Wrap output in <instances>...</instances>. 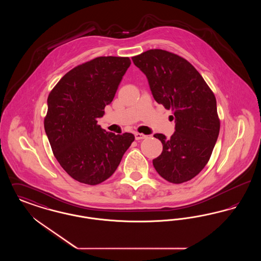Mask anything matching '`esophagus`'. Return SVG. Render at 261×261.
Masks as SVG:
<instances>
[{
	"instance_id": "1",
	"label": "esophagus",
	"mask_w": 261,
	"mask_h": 261,
	"mask_svg": "<svg viewBox=\"0 0 261 261\" xmlns=\"http://www.w3.org/2000/svg\"><path fill=\"white\" fill-rule=\"evenodd\" d=\"M146 135H144V134H141V133H135V139H136L137 141H139V140H142V139H145L146 138Z\"/></svg>"
}]
</instances>
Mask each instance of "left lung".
<instances>
[{"label": "left lung", "mask_w": 261, "mask_h": 261, "mask_svg": "<svg viewBox=\"0 0 261 261\" xmlns=\"http://www.w3.org/2000/svg\"><path fill=\"white\" fill-rule=\"evenodd\" d=\"M132 61L147 76L156 102L173 111V135H153L163 146L153 167L170 183L187 182L206 165L219 135L215 96L199 71L173 53L149 50Z\"/></svg>", "instance_id": "8db88e82"}]
</instances>
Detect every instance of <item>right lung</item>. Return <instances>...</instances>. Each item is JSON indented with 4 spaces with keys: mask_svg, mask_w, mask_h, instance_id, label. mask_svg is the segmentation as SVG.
Wrapping results in <instances>:
<instances>
[{
    "mask_svg": "<svg viewBox=\"0 0 261 261\" xmlns=\"http://www.w3.org/2000/svg\"><path fill=\"white\" fill-rule=\"evenodd\" d=\"M131 64L129 58L99 57L68 71L50 91L44 120L54 155L65 172L87 185L109 179L135 137L98 125Z\"/></svg>",
    "mask_w": 261,
    "mask_h": 261,
    "instance_id": "obj_1",
    "label": "right lung"
}]
</instances>
